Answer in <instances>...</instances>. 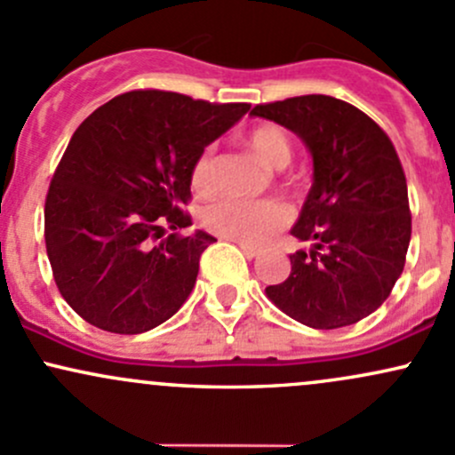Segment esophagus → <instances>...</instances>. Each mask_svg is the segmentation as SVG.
<instances>
[{"label": "esophagus", "mask_w": 455, "mask_h": 455, "mask_svg": "<svg viewBox=\"0 0 455 455\" xmlns=\"http://www.w3.org/2000/svg\"><path fill=\"white\" fill-rule=\"evenodd\" d=\"M238 247H241V251L245 253L247 258H256V256H260V249H258V247H253V245H245V243H238Z\"/></svg>", "instance_id": "esophagus-1"}]
</instances>
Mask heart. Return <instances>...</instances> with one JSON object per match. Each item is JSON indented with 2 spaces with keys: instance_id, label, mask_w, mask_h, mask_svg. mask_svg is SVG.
<instances>
[{
  "instance_id": "heart-1",
  "label": "heart",
  "mask_w": 455,
  "mask_h": 455,
  "mask_svg": "<svg viewBox=\"0 0 455 455\" xmlns=\"http://www.w3.org/2000/svg\"><path fill=\"white\" fill-rule=\"evenodd\" d=\"M245 148L271 169H284L292 158L291 139L280 125L260 124L251 128L243 139ZM190 187L202 197H210L217 188L214 184V148L199 151L190 167ZM291 214L280 202H238L226 199L204 212V226L208 232L228 241L260 245L286 226Z\"/></svg>"
}]
</instances>
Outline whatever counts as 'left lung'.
<instances>
[{
    "label": "left lung",
    "instance_id": "obj_1",
    "mask_svg": "<svg viewBox=\"0 0 455 455\" xmlns=\"http://www.w3.org/2000/svg\"><path fill=\"white\" fill-rule=\"evenodd\" d=\"M251 115L301 136L315 160V182L292 228L315 249L292 253L291 275L267 286L268 299L315 330L358 323L388 299L412 234L393 140L369 115L330 95L258 104Z\"/></svg>",
    "mask_w": 455,
    "mask_h": 455
}]
</instances>
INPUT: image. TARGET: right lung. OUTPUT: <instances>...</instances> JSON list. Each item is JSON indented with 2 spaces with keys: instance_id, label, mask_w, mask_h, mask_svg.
<instances>
[{
  "instance_id": "1",
  "label": "right lung",
  "mask_w": 455,
  "mask_h": 455,
  "mask_svg": "<svg viewBox=\"0 0 455 455\" xmlns=\"http://www.w3.org/2000/svg\"><path fill=\"white\" fill-rule=\"evenodd\" d=\"M249 104L139 89L100 106L73 132L45 197V247L58 291L86 323L140 334L193 291L214 238L193 226L190 167Z\"/></svg>"
}]
</instances>
